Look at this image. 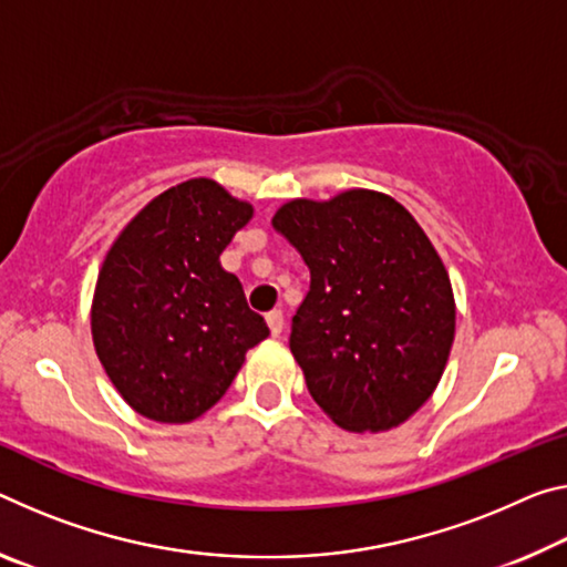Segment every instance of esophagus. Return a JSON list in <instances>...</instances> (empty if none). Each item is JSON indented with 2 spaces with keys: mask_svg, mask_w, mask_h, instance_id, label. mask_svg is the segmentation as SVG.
<instances>
[{
  "mask_svg": "<svg viewBox=\"0 0 567 567\" xmlns=\"http://www.w3.org/2000/svg\"><path fill=\"white\" fill-rule=\"evenodd\" d=\"M267 326L272 330V336L277 338L285 328V318H282V310H269L267 312Z\"/></svg>",
  "mask_w": 567,
  "mask_h": 567,
  "instance_id": "esophagus-1",
  "label": "esophagus"
}]
</instances>
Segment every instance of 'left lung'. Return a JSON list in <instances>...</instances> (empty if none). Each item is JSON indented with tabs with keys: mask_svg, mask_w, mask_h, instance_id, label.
<instances>
[{
	"mask_svg": "<svg viewBox=\"0 0 567 567\" xmlns=\"http://www.w3.org/2000/svg\"><path fill=\"white\" fill-rule=\"evenodd\" d=\"M272 227L300 251L310 290L290 350L318 406L346 431H389L442 381L454 292L419 221L381 192L292 199Z\"/></svg>",
	"mask_w": 567,
	"mask_h": 567,
	"instance_id": "8db88e82",
	"label": "left lung"
}]
</instances>
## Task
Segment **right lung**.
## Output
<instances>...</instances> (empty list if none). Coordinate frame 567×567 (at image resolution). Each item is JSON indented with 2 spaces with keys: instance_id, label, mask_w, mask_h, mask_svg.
Returning a JSON list of instances; mask_svg holds the SVG:
<instances>
[{
  "instance_id": "1",
  "label": "right lung",
  "mask_w": 567,
  "mask_h": 567,
  "mask_svg": "<svg viewBox=\"0 0 567 567\" xmlns=\"http://www.w3.org/2000/svg\"><path fill=\"white\" fill-rule=\"evenodd\" d=\"M251 214L212 178H188L143 206L107 249L90 330L107 379L141 416L199 419L269 336L219 262Z\"/></svg>"
}]
</instances>
